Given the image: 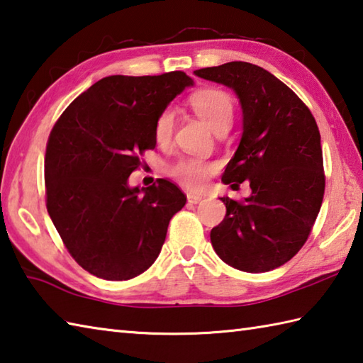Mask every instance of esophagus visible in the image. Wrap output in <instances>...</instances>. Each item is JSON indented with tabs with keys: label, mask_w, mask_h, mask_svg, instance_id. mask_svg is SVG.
Masks as SVG:
<instances>
[{
	"label": "esophagus",
	"mask_w": 363,
	"mask_h": 363,
	"mask_svg": "<svg viewBox=\"0 0 363 363\" xmlns=\"http://www.w3.org/2000/svg\"><path fill=\"white\" fill-rule=\"evenodd\" d=\"M203 200L201 195H196V194H187V201L190 204H198Z\"/></svg>",
	"instance_id": "34e87169"
}]
</instances>
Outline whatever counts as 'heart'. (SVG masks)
Returning a JSON list of instances; mask_svg holds the SVG:
<instances>
[{
  "label": "heart",
  "instance_id": "obj_1",
  "mask_svg": "<svg viewBox=\"0 0 363 363\" xmlns=\"http://www.w3.org/2000/svg\"><path fill=\"white\" fill-rule=\"evenodd\" d=\"M191 108L203 118L216 132L230 129L234 116V102L228 92L217 88H208L195 92L190 97ZM174 113L172 108L163 110L154 124V138L157 143L165 145L173 137ZM169 174L190 190H201L208 184L214 165L196 157H182L169 167Z\"/></svg>",
  "mask_w": 363,
  "mask_h": 363
}]
</instances>
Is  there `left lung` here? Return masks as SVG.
I'll return each mask as SVG.
<instances>
[{
	"mask_svg": "<svg viewBox=\"0 0 363 363\" xmlns=\"http://www.w3.org/2000/svg\"><path fill=\"white\" fill-rule=\"evenodd\" d=\"M195 75L233 88L242 105L244 133L222 176L252 195L225 196L226 216L211 231L216 253L244 272H267L307 242L321 209L325 176L321 135L299 96L259 66L231 61Z\"/></svg>",
	"mask_w": 363,
	"mask_h": 363,
	"instance_id": "1",
	"label": "left lung"
}]
</instances>
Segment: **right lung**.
<instances>
[{"label":"right lung","mask_w":363,"mask_h":363,"mask_svg":"<svg viewBox=\"0 0 363 363\" xmlns=\"http://www.w3.org/2000/svg\"><path fill=\"white\" fill-rule=\"evenodd\" d=\"M194 84L186 72L111 75L92 84L56 121L45 149L50 218L84 271L130 280L157 259L168 223L187 196L168 179L127 186L155 147L154 124Z\"/></svg>","instance_id":"right-lung-1"}]
</instances>
